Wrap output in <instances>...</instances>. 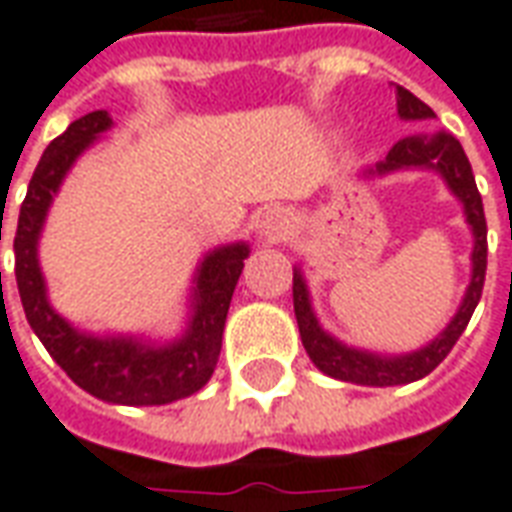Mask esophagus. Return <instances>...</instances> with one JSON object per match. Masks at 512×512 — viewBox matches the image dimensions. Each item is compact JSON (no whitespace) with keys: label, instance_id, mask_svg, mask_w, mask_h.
<instances>
[{"label":"esophagus","instance_id":"34e87169","mask_svg":"<svg viewBox=\"0 0 512 512\" xmlns=\"http://www.w3.org/2000/svg\"><path fill=\"white\" fill-rule=\"evenodd\" d=\"M293 227V219L288 210H282V207H274V210H268L266 216L260 219V235L266 238L268 244H280L288 238V232Z\"/></svg>","mask_w":512,"mask_h":512}]
</instances>
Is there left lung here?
<instances>
[{"label": "left lung", "mask_w": 512, "mask_h": 512, "mask_svg": "<svg viewBox=\"0 0 512 512\" xmlns=\"http://www.w3.org/2000/svg\"><path fill=\"white\" fill-rule=\"evenodd\" d=\"M396 110L405 121L435 119L432 107L424 105L418 96L410 94L402 85H396ZM402 169L438 171L443 182L449 185V191L463 202V213H466L468 227H471V235H474L471 282H468L466 296L457 307L455 318L446 324V330L435 341L421 346L416 352L388 357L346 346L338 338H332L330 332H324V327L318 324L316 313H313V305H310L305 277H302L299 268H293V313H296L299 335H302L307 355L316 363L318 371H324L327 377H335V380L385 388V385H407V382L427 377L432 368L441 366L443 357L452 352V346L468 327L471 313H474V307H477L482 296L485 268H488V224H485V213H482V196L477 191V182H474V171H471V163H468L460 141L449 132L402 138L399 144H393L385 160L366 169V177H385L391 171Z\"/></svg>", "instance_id": "obj_1"}]
</instances>
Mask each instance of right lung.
<instances>
[{
  "label": "right lung",
  "mask_w": 512,
  "mask_h": 512,
  "mask_svg": "<svg viewBox=\"0 0 512 512\" xmlns=\"http://www.w3.org/2000/svg\"><path fill=\"white\" fill-rule=\"evenodd\" d=\"M110 127L113 119L107 110H94L71 121L69 130L46 146L21 202L19 227L13 238L16 282L32 332L82 391L110 405H169L199 391L219 363L224 321L232 291L244 271V260L249 257V246L241 241L207 252L196 268L188 330L177 341L146 343L132 335L102 338L71 327L46 299V282L38 266V238L49 205L74 160L94 144L99 132Z\"/></svg>",
  "instance_id": "obj_1"
}]
</instances>
